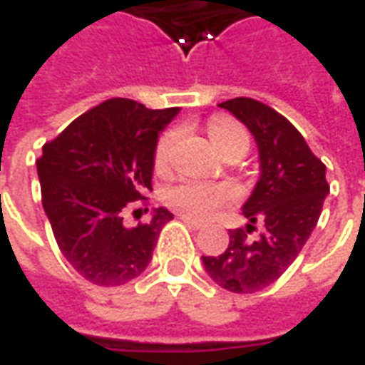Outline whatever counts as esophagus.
Instances as JSON below:
<instances>
[{
  "label": "esophagus",
  "mask_w": 365,
  "mask_h": 365,
  "mask_svg": "<svg viewBox=\"0 0 365 365\" xmlns=\"http://www.w3.org/2000/svg\"><path fill=\"white\" fill-rule=\"evenodd\" d=\"M180 221H183L190 229L193 230H199V229H203L205 227V222H201V221H195V219H191V217H187V215H180Z\"/></svg>",
  "instance_id": "1"
}]
</instances>
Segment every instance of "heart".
Listing matches in <instances>:
<instances>
[{"label":"heart","mask_w":365,"mask_h":365,"mask_svg":"<svg viewBox=\"0 0 365 365\" xmlns=\"http://www.w3.org/2000/svg\"><path fill=\"white\" fill-rule=\"evenodd\" d=\"M207 133L211 136V143L215 144L217 150H221L222 146L230 143L248 144L246 130L230 117H213L207 125ZM175 143H178V130L175 128H170L160 136L156 150H154L156 170H166L170 166ZM232 197H235V191L225 183L193 182V180L178 183L166 193V201L170 205L175 207L178 211H182L187 217H195V219L211 217L217 209L227 205Z\"/></svg>","instance_id":"heart-1"}]
</instances>
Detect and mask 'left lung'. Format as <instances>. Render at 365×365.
<instances>
[{
    "label": "left lung",
    "instance_id": "8db88e82",
    "mask_svg": "<svg viewBox=\"0 0 365 365\" xmlns=\"http://www.w3.org/2000/svg\"><path fill=\"white\" fill-rule=\"evenodd\" d=\"M219 107L230 111L258 144L260 178L242 205L245 229L229 230L221 256H201L217 285L232 293L268 287L289 268L311 237L329 195L327 166L314 156L303 135L283 115L250 97H235ZM256 220L264 229L247 238Z\"/></svg>",
    "mask_w": 365,
    "mask_h": 365
}]
</instances>
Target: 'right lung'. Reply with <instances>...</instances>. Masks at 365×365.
I'll return each instance as SVG.
<instances>
[{
    "mask_svg": "<svg viewBox=\"0 0 365 365\" xmlns=\"http://www.w3.org/2000/svg\"><path fill=\"white\" fill-rule=\"evenodd\" d=\"M178 113L180 107L148 109L115 97L43 146L36 172L44 213L60 252L88 282L123 285L148 268L160 230L174 215L158 207L136 227L123 219L152 191L158 135Z\"/></svg>",
    "mask_w": 365,
    "mask_h": 365,
    "instance_id": "add662e5",
    "label": "right lung"
}]
</instances>
